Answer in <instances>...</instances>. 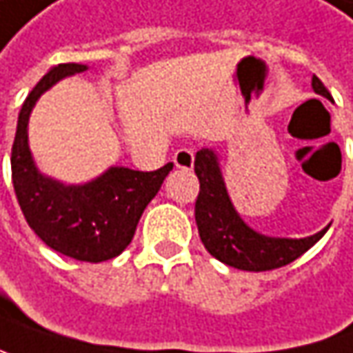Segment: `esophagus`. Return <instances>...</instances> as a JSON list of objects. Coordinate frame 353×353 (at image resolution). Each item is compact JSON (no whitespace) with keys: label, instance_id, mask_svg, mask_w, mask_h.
Returning <instances> with one entry per match:
<instances>
[{"label":"esophagus","instance_id":"obj_1","mask_svg":"<svg viewBox=\"0 0 353 353\" xmlns=\"http://www.w3.org/2000/svg\"><path fill=\"white\" fill-rule=\"evenodd\" d=\"M174 163L179 170H192L194 168V150L190 148H179L174 154Z\"/></svg>","mask_w":353,"mask_h":353}]
</instances>
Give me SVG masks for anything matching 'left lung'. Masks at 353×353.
I'll list each match as a JSON object with an SVG mask.
<instances>
[{"instance_id":"8db88e82","label":"left lung","mask_w":353,"mask_h":353,"mask_svg":"<svg viewBox=\"0 0 353 353\" xmlns=\"http://www.w3.org/2000/svg\"><path fill=\"white\" fill-rule=\"evenodd\" d=\"M314 92L332 99L325 85L314 75ZM196 176L199 179V196L196 201V223L205 250L225 265L245 272H268L292 263L305 254L316 241L323 238L325 225L307 238H272L250 228L228 194L218 154L212 148H201L196 154Z\"/></svg>"}]
</instances>
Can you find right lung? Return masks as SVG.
<instances>
[{"instance_id": "right-lung-1", "label": "right lung", "mask_w": 353, "mask_h": 353, "mask_svg": "<svg viewBox=\"0 0 353 353\" xmlns=\"http://www.w3.org/2000/svg\"><path fill=\"white\" fill-rule=\"evenodd\" d=\"M85 70L81 63H59L26 97L11 148V179L23 216L46 245L68 258L99 263L130 245L143 210L174 163L156 172L112 165L85 183H63L39 172L30 150V115L37 99L57 81Z\"/></svg>"}]
</instances>
